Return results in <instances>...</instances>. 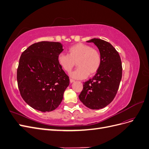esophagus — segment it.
Instances as JSON below:
<instances>
[{
  "label": "esophagus",
  "instance_id": "obj_1",
  "mask_svg": "<svg viewBox=\"0 0 149 149\" xmlns=\"http://www.w3.org/2000/svg\"><path fill=\"white\" fill-rule=\"evenodd\" d=\"M70 83H73V82H74V81H75V80H74V79H72V78H70Z\"/></svg>",
  "mask_w": 149,
  "mask_h": 149
}]
</instances>
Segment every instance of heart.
<instances>
[{"label": "heart", "mask_w": 149, "mask_h": 149, "mask_svg": "<svg viewBox=\"0 0 149 149\" xmlns=\"http://www.w3.org/2000/svg\"><path fill=\"white\" fill-rule=\"evenodd\" d=\"M68 53H60L57 60L62 69L68 73L73 70L76 62L78 67L71 73V77L83 79L88 75L95 74L100 70L102 63L101 54L97 49L89 45L76 43L68 48Z\"/></svg>", "instance_id": "heart-1"}]
</instances>
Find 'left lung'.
Returning a JSON list of instances; mask_svg holds the SVG:
<instances>
[{"mask_svg": "<svg viewBox=\"0 0 149 149\" xmlns=\"http://www.w3.org/2000/svg\"><path fill=\"white\" fill-rule=\"evenodd\" d=\"M87 42L97 46L102 63L94 77L84 83L79 99L89 109H100L113 101L118 91L123 74L122 62L119 53L110 43L99 38Z\"/></svg>", "mask_w": 149, "mask_h": 149, "instance_id": "left-lung-1", "label": "left lung"}]
</instances>
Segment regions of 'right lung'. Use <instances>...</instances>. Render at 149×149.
I'll list each match as a JSON object with an SVG mask.
<instances>
[{
    "mask_svg": "<svg viewBox=\"0 0 149 149\" xmlns=\"http://www.w3.org/2000/svg\"><path fill=\"white\" fill-rule=\"evenodd\" d=\"M63 50L60 43L40 42L22 53L17 71L20 95L26 104L42 112L60 104L70 84L69 77L58 63Z\"/></svg>",
    "mask_w": 149,
    "mask_h": 149,
    "instance_id": "1",
    "label": "right lung"
}]
</instances>
